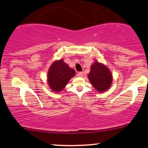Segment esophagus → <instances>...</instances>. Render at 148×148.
Here are the masks:
<instances>
[{"label":"esophagus","mask_w":148,"mask_h":148,"mask_svg":"<svg viewBox=\"0 0 148 148\" xmlns=\"http://www.w3.org/2000/svg\"><path fill=\"white\" fill-rule=\"evenodd\" d=\"M77 76H78V77H83V72H78Z\"/></svg>","instance_id":"34e87169"}]
</instances>
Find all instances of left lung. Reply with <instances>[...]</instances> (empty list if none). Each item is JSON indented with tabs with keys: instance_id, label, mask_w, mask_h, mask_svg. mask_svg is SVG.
Returning <instances> with one entry per match:
<instances>
[{
	"instance_id": "1",
	"label": "left lung",
	"mask_w": 148,
	"mask_h": 148,
	"mask_svg": "<svg viewBox=\"0 0 148 148\" xmlns=\"http://www.w3.org/2000/svg\"><path fill=\"white\" fill-rule=\"evenodd\" d=\"M88 78L95 89L99 92H103L110 88L113 80L109 68L98 62H95L91 65Z\"/></svg>"
}]
</instances>
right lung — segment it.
<instances>
[{"instance_id": "add662e5", "label": "right lung", "mask_w": 148, "mask_h": 148, "mask_svg": "<svg viewBox=\"0 0 148 148\" xmlns=\"http://www.w3.org/2000/svg\"><path fill=\"white\" fill-rule=\"evenodd\" d=\"M75 74V70L69 67L64 60L55 61L49 68L47 74L49 88L56 92L62 91Z\"/></svg>"}]
</instances>
